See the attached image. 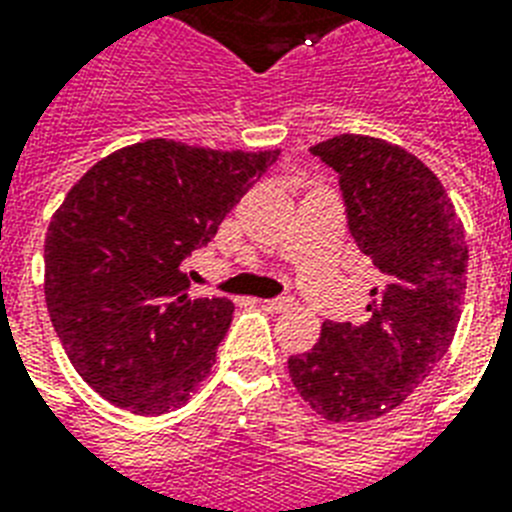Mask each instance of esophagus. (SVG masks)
Wrapping results in <instances>:
<instances>
[{"label":"esophagus","mask_w":512,"mask_h":512,"mask_svg":"<svg viewBox=\"0 0 512 512\" xmlns=\"http://www.w3.org/2000/svg\"><path fill=\"white\" fill-rule=\"evenodd\" d=\"M263 305L268 311H289L295 305V300L292 297H271V300H263Z\"/></svg>","instance_id":"1"}]
</instances>
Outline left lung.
Here are the masks:
<instances>
[{
	"instance_id": "8db88e82",
	"label": "left lung",
	"mask_w": 512,
	"mask_h": 512,
	"mask_svg": "<svg viewBox=\"0 0 512 512\" xmlns=\"http://www.w3.org/2000/svg\"><path fill=\"white\" fill-rule=\"evenodd\" d=\"M340 177L348 231L380 271L364 324L324 321L289 377L332 422L396 409L452 345L468 284L465 231L444 185L417 156L366 135L311 148Z\"/></svg>"
}]
</instances>
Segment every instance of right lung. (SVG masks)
<instances>
[{"label":"right lung","instance_id":"add662e5","mask_svg":"<svg viewBox=\"0 0 512 512\" xmlns=\"http://www.w3.org/2000/svg\"><path fill=\"white\" fill-rule=\"evenodd\" d=\"M279 154L146 140L68 191L44 241V297L74 369L111 404L164 414L207 377L233 303L191 300L183 265Z\"/></svg>","mask_w":512,"mask_h":512}]
</instances>
